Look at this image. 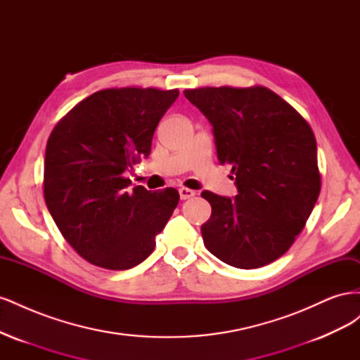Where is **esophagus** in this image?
I'll return each instance as SVG.
<instances>
[{"label":"esophagus","instance_id":"esophagus-1","mask_svg":"<svg viewBox=\"0 0 360 360\" xmlns=\"http://www.w3.org/2000/svg\"><path fill=\"white\" fill-rule=\"evenodd\" d=\"M179 193H180V198L181 200H189V198H192L193 195H195V191L188 189V188H180Z\"/></svg>","mask_w":360,"mask_h":360}]
</instances>
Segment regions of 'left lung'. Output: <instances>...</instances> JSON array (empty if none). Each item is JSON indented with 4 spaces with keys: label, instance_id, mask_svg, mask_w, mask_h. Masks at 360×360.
Listing matches in <instances>:
<instances>
[{
    "label": "left lung",
    "instance_id": "left-lung-1",
    "mask_svg": "<svg viewBox=\"0 0 360 360\" xmlns=\"http://www.w3.org/2000/svg\"><path fill=\"white\" fill-rule=\"evenodd\" d=\"M184 97L209 120L217 159L233 167L237 188L234 198L202 191L212 205L204 245L233 267H263L287 252L319 200L312 129L266 86H204Z\"/></svg>",
    "mask_w": 360,
    "mask_h": 360
}]
</instances>
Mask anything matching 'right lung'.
Here are the masks:
<instances>
[{
    "label": "right lung",
    "mask_w": 360,
    "mask_h": 360,
    "mask_svg": "<svg viewBox=\"0 0 360 360\" xmlns=\"http://www.w3.org/2000/svg\"><path fill=\"white\" fill-rule=\"evenodd\" d=\"M179 90L108 89L86 97L53 127L45 155V201L68 243L110 270L153 252L180 195L130 189L126 172L147 159L160 118Z\"/></svg>",
    "instance_id": "add662e5"
}]
</instances>
